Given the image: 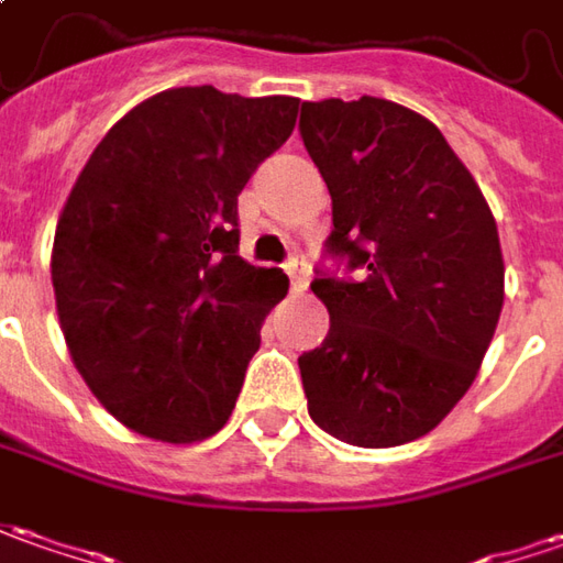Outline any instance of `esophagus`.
<instances>
[{"label":"esophagus","instance_id":"1","mask_svg":"<svg viewBox=\"0 0 563 563\" xmlns=\"http://www.w3.org/2000/svg\"><path fill=\"white\" fill-rule=\"evenodd\" d=\"M286 274H289V283H292V292H305V289H308V283H311V271H308V265H305L301 258H289Z\"/></svg>","mask_w":563,"mask_h":563}]
</instances>
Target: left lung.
Segmentation results:
<instances>
[{
	"label": "left lung",
	"mask_w": 563,
	"mask_h": 563,
	"mask_svg": "<svg viewBox=\"0 0 563 563\" xmlns=\"http://www.w3.org/2000/svg\"><path fill=\"white\" fill-rule=\"evenodd\" d=\"M298 132L330 187V252L354 271L311 283L330 332L298 357L308 412L354 446L410 443L472 388L493 342L506 298L496 218L410 107L305 101Z\"/></svg>",
	"instance_id": "obj_1"
}]
</instances>
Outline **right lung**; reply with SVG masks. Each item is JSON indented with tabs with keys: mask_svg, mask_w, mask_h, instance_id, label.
<instances>
[{
	"mask_svg": "<svg viewBox=\"0 0 563 563\" xmlns=\"http://www.w3.org/2000/svg\"><path fill=\"white\" fill-rule=\"evenodd\" d=\"M296 117L289 95L159 91L107 132L64 202L60 332L101 407L144 438L197 443L231 419L289 289L277 267L236 255V197Z\"/></svg>",
	"mask_w": 563,
	"mask_h": 563,
	"instance_id": "obj_1",
	"label": "right lung"
}]
</instances>
